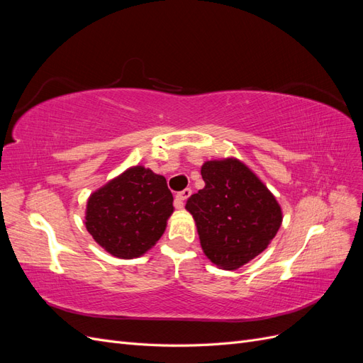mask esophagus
<instances>
[{
    "label": "esophagus",
    "instance_id": "34e87169",
    "mask_svg": "<svg viewBox=\"0 0 363 363\" xmlns=\"http://www.w3.org/2000/svg\"><path fill=\"white\" fill-rule=\"evenodd\" d=\"M191 194H192V191H191L189 188H186V189H183L182 192H179L177 195H175V207L182 208V207L184 206V201L188 200L189 196H191Z\"/></svg>",
    "mask_w": 363,
    "mask_h": 363
}]
</instances>
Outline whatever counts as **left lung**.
Segmentation results:
<instances>
[{"instance_id":"1","label":"left lung","mask_w":363,"mask_h":363,"mask_svg":"<svg viewBox=\"0 0 363 363\" xmlns=\"http://www.w3.org/2000/svg\"><path fill=\"white\" fill-rule=\"evenodd\" d=\"M206 186L186 203L206 257L233 271L265 251L283 221L274 194L257 174L236 157L207 160Z\"/></svg>"}]
</instances>
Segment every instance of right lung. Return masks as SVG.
Masks as SVG:
<instances>
[{"label": "right lung", "instance_id": "right-lung-1", "mask_svg": "<svg viewBox=\"0 0 363 363\" xmlns=\"http://www.w3.org/2000/svg\"><path fill=\"white\" fill-rule=\"evenodd\" d=\"M172 201L167 179L136 164L89 195L84 225L108 255L136 259L164 233Z\"/></svg>", "mask_w": 363, "mask_h": 363}]
</instances>
